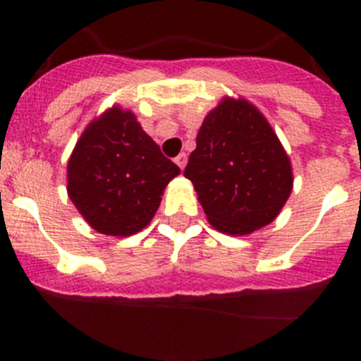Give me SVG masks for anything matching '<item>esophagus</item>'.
<instances>
[{"label": "esophagus", "instance_id": "obj_1", "mask_svg": "<svg viewBox=\"0 0 361 361\" xmlns=\"http://www.w3.org/2000/svg\"><path fill=\"white\" fill-rule=\"evenodd\" d=\"M175 162H177V166L178 168H180V170H184V166H186V162H188V155L186 153H178L177 157H175Z\"/></svg>", "mask_w": 361, "mask_h": 361}]
</instances>
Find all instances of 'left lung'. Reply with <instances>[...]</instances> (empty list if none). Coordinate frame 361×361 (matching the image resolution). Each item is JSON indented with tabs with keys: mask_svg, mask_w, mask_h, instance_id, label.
Wrapping results in <instances>:
<instances>
[{
	"mask_svg": "<svg viewBox=\"0 0 361 361\" xmlns=\"http://www.w3.org/2000/svg\"><path fill=\"white\" fill-rule=\"evenodd\" d=\"M184 177L209 224L235 237L271 224L293 190L289 155L262 111L242 97H224L204 117Z\"/></svg>",
	"mask_w": 361,
	"mask_h": 361,
	"instance_id": "8db88e82",
	"label": "left lung"
}]
</instances>
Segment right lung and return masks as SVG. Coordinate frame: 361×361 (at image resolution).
<instances>
[{
	"label": "right lung",
	"instance_id": "1",
	"mask_svg": "<svg viewBox=\"0 0 361 361\" xmlns=\"http://www.w3.org/2000/svg\"><path fill=\"white\" fill-rule=\"evenodd\" d=\"M178 166L119 104L95 117L66 166V191L92 229L130 237L145 229Z\"/></svg>",
	"mask_w": 361,
	"mask_h": 361
}]
</instances>
